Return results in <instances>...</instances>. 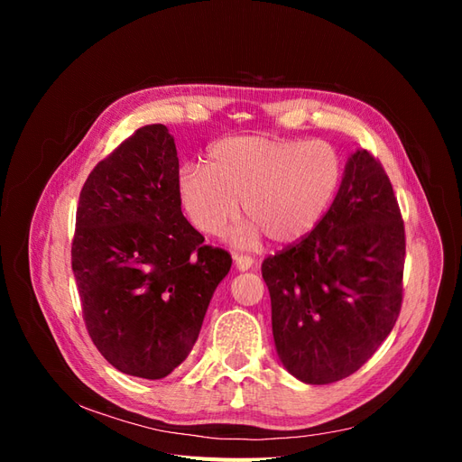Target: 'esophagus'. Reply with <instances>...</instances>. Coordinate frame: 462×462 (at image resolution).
I'll return each mask as SVG.
<instances>
[{"mask_svg": "<svg viewBox=\"0 0 462 462\" xmlns=\"http://www.w3.org/2000/svg\"><path fill=\"white\" fill-rule=\"evenodd\" d=\"M254 265V260L250 256H243V254H235V268L239 272H246Z\"/></svg>", "mask_w": 462, "mask_h": 462, "instance_id": "esophagus-1", "label": "esophagus"}]
</instances>
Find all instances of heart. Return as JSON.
<instances>
[{"label":"heart","instance_id":"1","mask_svg":"<svg viewBox=\"0 0 462 462\" xmlns=\"http://www.w3.org/2000/svg\"><path fill=\"white\" fill-rule=\"evenodd\" d=\"M343 158L326 141L241 134L217 141L208 165L180 167L177 190L192 226L219 235L243 212L235 241L253 246L262 233L275 245L306 239L324 219L343 180Z\"/></svg>","mask_w":462,"mask_h":462}]
</instances>
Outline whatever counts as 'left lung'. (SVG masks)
I'll list each match as a JSON object with an SVG mask.
<instances>
[{"label": "left lung", "instance_id": "1", "mask_svg": "<svg viewBox=\"0 0 462 462\" xmlns=\"http://www.w3.org/2000/svg\"><path fill=\"white\" fill-rule=\"evenodd\" d=\"M404 226L382 163L351 153L318 227L262 263L275 351L289 374L326 385L355 374L393 329Z\"/></svg>", "mask_w": 462, "mask_h": 462}]
</instances>
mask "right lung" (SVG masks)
I'll list each match as a JSON object with an SVG mask.
<instances>
[{
    "mask_svg": "<svg viewBox=\"0 0 462 462\" xmlns=\"http://www.w3.org/2000/svg\"><path fill=\"white\" fill-rule=\"evenodd\" d=\"M179 158L146 125L80 190L71 262L90 339L123 374L162 380L192 351L231 256L180 212Z\"/></svg>",
    "mask_w": 462,
    "mask_h": 462,
    "instance_id": "obj_1",
    "label": "right lung"
}]
</instances>
